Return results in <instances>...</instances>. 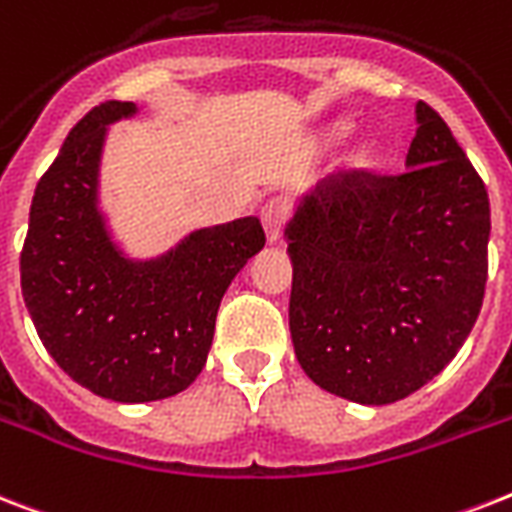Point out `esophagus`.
Here are the masks:
<instances>
[{
  "instance_id": "esophagus-1",
  "label": "esophagus",
  "mask_w": 512,
  "mask_h": 512,
  "mask_svg": "<svg viewBox=\"0 0 512 512\" xmlns=\"http://www.w3.org/2000/svg\"><path fill=\"white\" fill-rule=\"evenodd\" d=\"M286 215V202L284 199H268L260 207V220H263L265 236H268V244H276L281 239V223H284Z\"/></svg>"
}]
</instances>
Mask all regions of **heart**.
Masks as SVG:
<instances>
[{
  "mask_svg": "<svg viewBox=\"0 0 512 512\" xmlns=\"http://www.w3.org/2000/svg\"><path fill=\"white\" fill-rule=\"evenodd\" d=\"M352 134H355V123H350V120H339V123H334V126L326 131V144L328 147H339V144H344ZM373 165H376V141H360L355 152L350 155V168L368 170L373 168Z\"/></svg>",
  "mask_w": 512,
  "mask_h": 512,
  "instance_id": "b5f03b06",
  "label": "heart"
}]
</instances>
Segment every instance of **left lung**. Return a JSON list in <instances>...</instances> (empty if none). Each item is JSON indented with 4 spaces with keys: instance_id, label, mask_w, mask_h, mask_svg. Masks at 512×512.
I'll list each match as a JSON object with an SVG mask.
<instances>
[{
    "instance_id": "1",
    "label": "left lung",
    "mask_w": 512,
    "mask_h": 512,
    "mask_svg": "<svg viewBox=\"0 0 512 512\" xmlns=\"http://www.w3.org/2000/svg\"><path fill=\"white\" fill-rule=\"evenodd\" d=\"M415 123L405 173L323 181L284 228L299 365L360 405H389L429 384L484 302L486 186L439 112L418 102Z\"/></svg>"
}]
</instances>
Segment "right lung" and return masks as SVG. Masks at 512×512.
<instances>
[{
    "instance_id": "add662e5",
    "label": "right lung",
    "mask_w": 512,
    "mask_h": 512,
    "mask_svg": "<svg viewBox=\"0 0 512 512\" xmlns=\"http://www.w3.org/2000/svg\"><path fill=\"white\" fill-rule=\"evenodd\" d=\"M134 102H105L78 120L36 184L20 286L54 363L115 402L184 392L205 368L228 284L265 247L257 218L197 228L149 260L128 257L99 207L107 128Z\"/></svg>"
}]
</instances>
